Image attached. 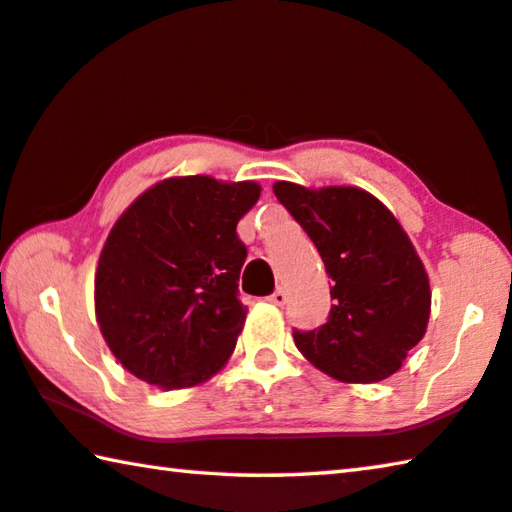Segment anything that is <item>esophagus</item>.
Masks as SVG:
<instances>
[{
    "label": "esophagus",
    "instance_id": "esophagus-1",
    "mask_svg": "<svg viewBox=\"0 0 512 512\" xmlns=\"http://www.w3.org/2000/svg\"><path fill=\"white\" fill-rule=\"evenodd\" d=\"M267 301H270V304H274V306H283L288 301V295H286V290H274L270 297H267Z\"/></svg>",
    "mask_w": 512,
    "mask_h": 512
}]
</instances>
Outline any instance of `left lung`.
I'll return each instance as SVG.
<instances>
[{
    "mask_svg": "<svg viewBox=\"0 0 512 512\" xmlns=\"http://www.w3.org/2000/svg\"><path fill=\"white\" fill-rule=\"evenodd\" d=\"M274 195L320 251L331 276V313L295 345L324 374L374 383L395 374L424 338L431 313L429 276L388 208L360 188L311 190L274 183Z\"/></svg>",
    "mask_w": 512,
    "mask_h": 512,
    "instance_id": "1",
    "label": "left lung"
}]
</instances>
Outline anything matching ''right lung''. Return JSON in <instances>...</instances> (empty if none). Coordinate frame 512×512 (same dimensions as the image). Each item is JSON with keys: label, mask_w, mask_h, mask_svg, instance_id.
Segmentation results:
<instances>
[{"label": "right lung", "mask_w": 512, "mask_h": 512, "mask_svg": "<svg viewBox=\"0 0 512 512\" xmlns=\"http://www.w3.org/2000/svg\"><path fill=\"white\" fill-rule=\"evenodd\" d=\"M254 181L174 177L133 201L108 233L95 313L108 349L140 381L165 390L211 379L236 349L247 308L238 279L240 217Z\"/></svg>", "instance_id": "1"}]
</instances>
